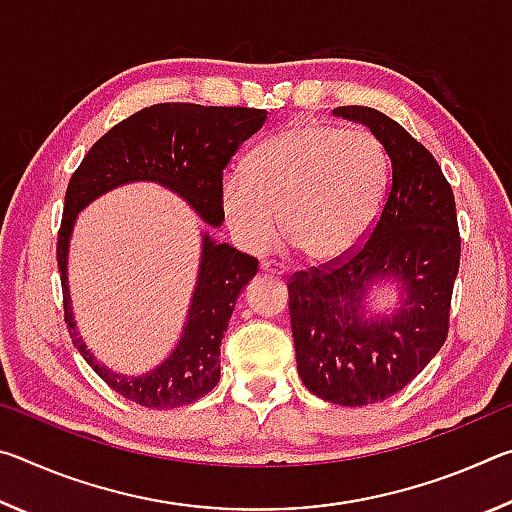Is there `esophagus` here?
<instances>
[{"mask_svg":"<svg viewBox=\"0 0 512 512\" xmlns=\"http://www.w3.org/2000/svg\"><path fill=\"white\" fill-rule=\"evenodd\" d=\"M259 268H262V273L266 275H284V271H287V266L277 262V259H264V262L259 264Z\"/></svg>","mask_w":512,"mask_h":512,"instance_id":"obj_1","label":"esophagus"}]
</instances>
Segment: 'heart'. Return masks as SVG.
Returning a JSON list of instances; mask_svg holds the SVG:
<instances>
[{
	"label": "heart",
	"instance_id": "1",
	"mask_svg": "<svg viewBox=\"0 0 512 512\" xmlns=\"http://www.w3.org/2000/svg\"><path fill=\"white\" fill-rule=\"evenodd\" d=\"M386 178V155L372 133L298 121L257 144L246 173L225 176L221 203L248 248L271 246L282 219L284 235L302 255L334 262L377 223Z\"/></svg>",
	"mask_w": 512,
	"mask_h": 512
}]
</instances>
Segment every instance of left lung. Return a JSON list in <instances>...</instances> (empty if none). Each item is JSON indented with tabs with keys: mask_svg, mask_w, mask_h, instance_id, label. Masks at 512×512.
<instances>
[{
	"mask_svg": "<svg viewBox=\"0 0 512 512\" xmlns=\"http://www.w3.org/2000/svg\"><path fill=\"white\" fill-rule=\"evenodd\" d=\"M336 117L368 126L388 155L384 207L366 241L289 280L298 375L320 400L384 402L443 348L461 262L456 203L438 162L384 112L341 106ZM398 282L401 307L368 317L372 283Z\"/></svg>",
	"mask_w": 512,
	"mask_h": 512,
	"instance_id": "8db88e82",
	"label": "left lung"
}]
</instances>
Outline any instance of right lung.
Instances as JSON below:
<instances>
[{"label": "right lung", "instance_id": "right-lung-1", "mask_svg": "<svg viewBox=\"0 0 512 512\" xmlns=\"http://www.w3.org/2000/svg\"><path fill=\"white\" fill-rule=\"evenodd\" d=\"M264 121L266 110L257 108L158 103L112 126L69 180L56 246L67 332L90 368L126 400L146 409H176L201 400L219 384L223 332L241 289L257 275V259L228 244H216L205 232L192 305L176 348L146 375H119L101 366L74 323L67 250L76 216L110 189L146 180L171 189L205 223L219 228L223 169Z\"/></svg>", "mask_w": 512, "mask_h": 512}]
</instances>
